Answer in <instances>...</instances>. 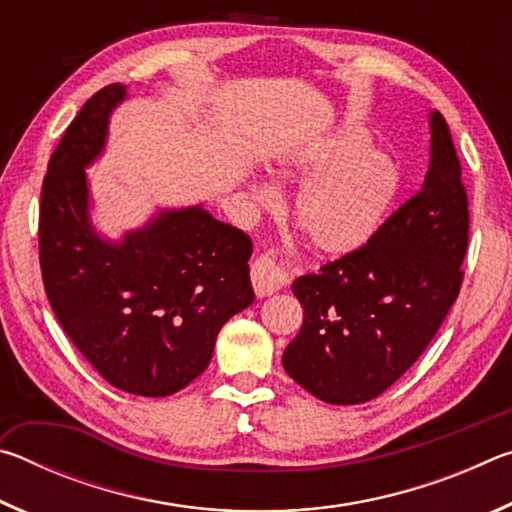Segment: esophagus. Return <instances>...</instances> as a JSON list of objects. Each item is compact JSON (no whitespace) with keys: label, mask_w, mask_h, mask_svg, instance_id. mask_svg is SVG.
Masks as SVG:
<instances>
[{"label":"esophagus","mask_w":512,"mask_h":512,"mask_svg":"<svg viewBox=\"0 0 512 512\" xmlns=\"http://www.w3.org/2000/svg\"><path fill=\"white\" fill-rule=\"evenodd\" d=\"M250 280H253L255 293L259 298L273 296L287 284V273L275 262L271 255H257L250 264Z\"/></svg>","instance_id":"34e87169"}]
</instances>
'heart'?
<instances>
[{
	"label": "heart",
	"mask_w": 512,
	"mask_h": 512,
	"mask_svg": "<svg viewBox=\"0 0 512 512\" xmlns=\"http://www.w3.org/2000/svg\"><path fill=\"white\" fill-rule=\"evenodd\" d=\"M368 137L343 131L277 162V176L302 189L296 203L298 228L325 255H350L377 235L402 187V173L391 155L363 149ZM259 205L275 207L273 187H257Z\"/></svg>",
	"instance_id": "obj_1"
}]
</instances>
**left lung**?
I'll use <instances>...</instances> for the list:
<instances>
[{
  "instance_id": "8db88e82",
  "label": "left lung",
  "mask_w": 512,
  "mask_h": 512,
  "mask_svg": "<svg viewBox=\"0 0 512 512\" xmlns=\"http://www.w3.org/2000/svg\"><path fill=\"white\" fill-rule=\"evenodd\" d=\"M470 210L452 133L431 112L424 185L366 246L293 282L305 309L282 354L298 384L329 404H363L388 391L443 325L463 284Z\"/></svg>"
}]
</instances>
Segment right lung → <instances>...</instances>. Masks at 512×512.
<instances>
[{
  "label": "right lung",
  "instance_id": "1",
  "mask_svg": "<svg viewBox=\"0 0 512 512\" xmlns=\"http://www.w3.org/2000/svg\"><path fill=\"white\" fill-rule=\"evenodd\" d=\"M119 83L83 103L40 192L38 248L49 305L79 352L119 391L164 397L207 368L216 334L255 300L253 241L198 207L162 212L124 241L99 239L85 167L106 142Z\"/></svg>",
  "mask_w": 512,
  "mask_h": 512
}]
</instances>
